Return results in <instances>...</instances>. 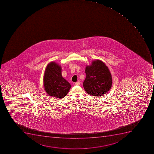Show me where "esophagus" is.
Segmentation results:
<instances>
[{
    "mask_svg": "<svg viewBox=\"0 0 154 154\" xmlns=\"http://www.w3.org/2000/svg\"><path fill=\"white\" fill-rule=\"evenodd\" d=\"M80 82H75V85H80Z\"/></svg>",
    "mask_w": 154,
    "mask_h": 154,
    "instance_id": "34e87169",
    "label": "esophagus"
}]
</instances>
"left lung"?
<instances>
[{"mask_svg": "<svg viewBox=\"0 0 154 154\" xmlns=\"http://www.w3.org/2000/svg\"><path fill=\"white\" fill-rule=\"evenodd\" d=\"M86 75L83 86L86 92L95 97L103 96L109 91L112 84L111 73L106 64L100 60H94L86 66Z\"/></svg>", "mask_w": 154, "mask_h": 154, "instance_id": "left-lung-1", "label": "left lung"}]
</instances>
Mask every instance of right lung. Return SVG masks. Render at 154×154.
<instances>
[{
    "instance_id": "1",
    "label": "right lung",
    "mask_w": 154,
    "mask_h": 154,
    "mask_svg": "<svg viewBox=\"0 0 154 154\" xmlns=\"http://www.w3.org/2000/svg\"><path fill=\"white\" fill-rule=\"evenodd\" d=\"M61 66L51 62L46 67L43 82L46 92L52 97L64 98L68 94L71 85L62 76Z\"/></svg>"
}]
</instances>
